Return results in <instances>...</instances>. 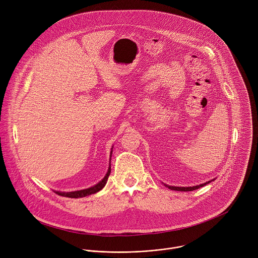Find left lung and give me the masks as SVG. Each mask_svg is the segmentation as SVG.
<instances>
[{
    "label": "left lung",
    "mask_w": 258,
    "mask_h": 258,
    "mask_svg": "<svg viewBox=\"0 0 258 258\" xmlns=\"http://www.w3.org/2000/svg\"><path fill=\"white\" fill-rule=\"evenodd\" d=\"M215 180V179H214ZM213 180V181H214ZM212 181H209L207 183H204V184H199V185H194V186H174V185H168V184H164L166 186H168L170 189H174V190H180V191H189V190H194V189H197L201 186H204L207 184H210Z\"/></svg>",
    "instance_id": "8db88e82"
}]
</instances>
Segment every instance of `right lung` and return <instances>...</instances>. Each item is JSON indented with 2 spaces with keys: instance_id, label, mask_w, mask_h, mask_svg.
Masks as SVG:
<instances>
[{
  "instance_id": "right-lung-1",
  "label": "right lung",
  "mask_w": 258,
  "mask_h": 258,
  "mask_svg": "<svg viewBox=\"0 0 258 258\" xmlns=\"http://www.w3.org/2000/svg\"><path fill=\"white\" fill-rule=\"evenodd\" d=\"M111 154H112V151L110 153V160H111ZM111 173V165L109 163V168H108V171L105 175V177L95 185L91 186V187H88V188H85V189H80V190H74V191H57V190H54V192H56L57 195L61 196V197H67V198H73V199H78V198H83V197H87L89 195H92V194H95L97 191H99L100 189H102L104 187V185L107 183V180H108V177L110 175Z\"/></svg>"
}]
</instances>
